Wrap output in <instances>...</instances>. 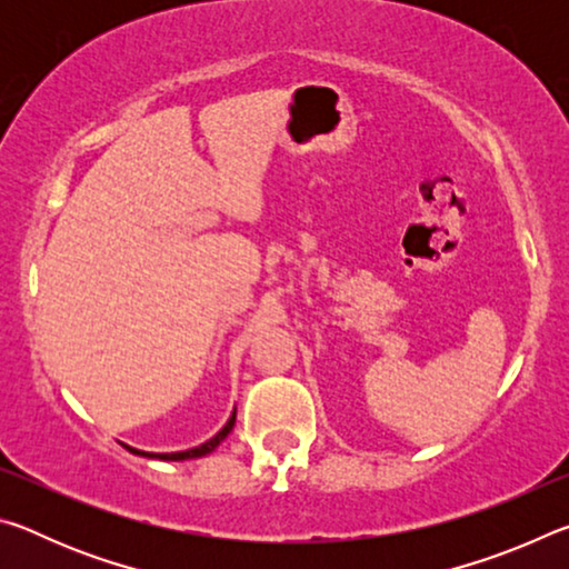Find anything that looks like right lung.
<instances>
[{"instance_id":"right-lung-1","label":"right lung","mask_w":569,"mask_h":569,"mask_svg":"<svg viewBox=\"0 0 569 569\" xmlns=\"http://www.w3.org/2000/svg\"><path fill=\"white\" fill-rule=\"evenodd\" d=\"M233 423H236V413H233V417L228 419L226 427L220 429L213 439L206 441V445L196 447V449H188V451H172V455H148V451H134V449H130V451H134V455H142V457H156V459H168V461H180V459L206 457V455H210V451H213V449L220 445V441H223V439L230 435V429H233Z\"/></svg>"}]
</instances>
